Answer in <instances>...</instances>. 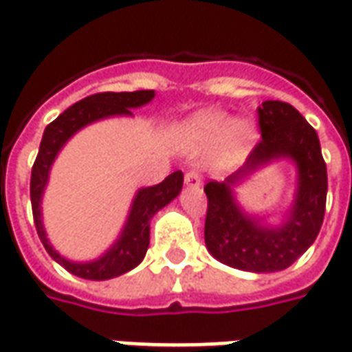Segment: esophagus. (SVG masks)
<instances>
[{
  "label": "esophagus",
  "mask_w": 352,
  "mask_h": 352,
  "mask_svg": "<svg viewBox=\"0 0 352 352\" xmlns=\"http://www.w3.org/2000/svg\"><path fill=\"white\" fill-rule=\"evenodd\" d=\"M186 186H189V188H201V186H203V176H201V172L195 170V168H191V170L186 172Z\"/></svg>",
  "instance_id": "obj_1"
}]
</instances>
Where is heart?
I'll use <instances>...</instances> for the list:
<instances>
[{"instance_id":"b5f03b06","label":"heart","mask_w":352,"mask_h":352,"mask_svg":"<svg viewBox=\"0 0 352 352\" xmlns=\"http://www.w3.org/2000/svg\"><path fill=\"white\" fill-rule=\"evenodd\" d=\"M186 134L197 144H212L221 136L233 149L244 148L254 140V129L248 121H229V117L221 111L204 109L186 123Z\"/></svg>"}]
</instances>
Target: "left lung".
Listing matches in <instances>:
<instances>
[{"label": "left lung", "instance_id": "obj_1", "mask_svg": "<svg viewBox=\"0 0 352 352\" xmlns=\"http://www.w3.org/2000/svg\"><path fill=\"white\" fill-rule=\"evenodd\" d=\"M261 142L235 174L223 182H208L204 193L208 210L204 243L212 256L229 267L250 273H275L290 267L315 243L326 210L328 174L316 131L298 109L278 100L258 108ZM278 158L296 164L298 182L289 212L271 226L244 212L232 188L250 173Z\"/></svg>", "mask_w": 352, "mask_h": 352}]
</instances>
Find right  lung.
I'll return each instance as SVG.
<instances>
[{
    "label": "right lung",
    "mask_w": 352,
    "mask_h": 352,
    "mask_svg": "<svg viewBox=\"0 0 352 352\" xmlns=\"http://www.w3.org/2000/svg\"><path fill=\"white\" fill-rule=\"evenodd\" d=\"M155 98L153 91H134V92H98L79 100L69 106L64 113L56 117L51 124H47L39 146V153L32 168V180H30V199H32V210L36 221L37 235L43 243L45 250L49 252L52 260L60 263L62 267L69 271L72 275L81 276L87 280H108L123 275L126 271L134 269L146 256L149 246V221L157 212L164 208L166 204L180 195L184 186V174L182 170L172 172L161 184L151 188H140L132 199L131 210L126 216L121 235L100 258L91 261H72L60 256L52 248L47 239L43 228V216H41V199L49 182V172L60 149L66 142L81 131L83 126L96 123L108 117H131L132 109L142 108Z\"/></svg>",
    "instance_id": "1"
}]
</instances>
